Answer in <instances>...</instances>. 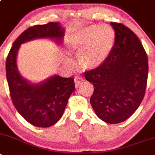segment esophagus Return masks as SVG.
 Here are the masks:
<instances>
[{
    "label": "esophagus",
    "instance_id": "1",
    "mask_svg": "<svg viewBox=\"0 0 155 155\" xmlns=\"http://www.w3.org/2000/svg\"><path fill=\"white\" fill-rule=\"evenodd\" d=\"M82 81H83V78H82L81 77L77 76L74 78V83H75V86H76V87H78V85L80 84Z\"/></svg>",
    "mask_w": 155,
    "mask_h": 155
}]
</instances>
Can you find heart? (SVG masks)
<instances>
[{
    "instance_id": "1",
    "label": "heart",
    "mask_w": 155,
    "mask_h": 155,
    "mask_svg": "<svg viewBox=\"0 0 155 155\" xmlns=\"http://www.w3.org/2000/svg\"><path fill=\"white\" fill-rule=\"evenodd\" d=\"M115 41V31L109 25H93L75 35L69 46L84 69H95L107 60Z\"/></svg>"
}]
</instances>
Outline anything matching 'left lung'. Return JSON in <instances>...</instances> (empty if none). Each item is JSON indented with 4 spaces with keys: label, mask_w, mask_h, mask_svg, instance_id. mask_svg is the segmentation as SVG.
<instances>
[{
    "label": "left lung",
    "mask_w": 155,
    "mask_h": 155,
    "mask_svg": "<svg viewBox=\"0 0 155 155\" xmlns=\"http://www.w3.org/2000/svg\"><path fill=\"white\" fill-rule=\"evenodd\" d=\"M115 41L107 60L84 73L94 86L91 104L97 117L108 124L132 115L144 98L148 74L147 57L137 35L119 23L110 22Z\"/></svg>",
    "instance_id": "8db88e82"
}]
</instances>
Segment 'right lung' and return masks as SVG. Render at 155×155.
I'll use <instances>...</instances> for the list:
<instances>
[{
  "mask_svg": "<svg viewBox=\"0 0 155 155\" xmlns=\"http://www.w3.org/2000/svg\"><path fill=\"white\" fill-rule=\"evenodd\" d=\"M64 31L59 22L31 27L15 40L7 58L6 76L13 104L18 113L36 127H51L60 120L75 90L74 82L72 78L57 74L38 84L28 81L18 69V51L22 44L41 38H49L60 45Z\"/></svg>",
  "mask_w": 155,
  "mask_h": 155,
  "instance_id": "obj_1",
  "label": "right lung"
}]
</instances>
